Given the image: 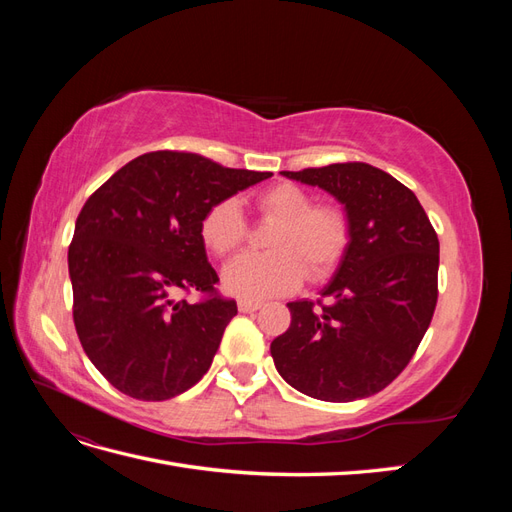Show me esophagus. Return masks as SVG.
<instances>
[{"label":"esophagus","mask_w":512,"mask_h":512,"mask_svg":"<svg viewBox=\"0 0 512 512\" xmlns=\"http://www.w3.org/2000/svg\"><path fill=\"white\" fill-rule=\"evenodd\" d=\"M260 305H262L260 301H250V299H239V303H237L241 314H252V312H256V309H260Z\"/></svg>","instance_id":"1"}]
</instances>
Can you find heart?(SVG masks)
I'll return each instance as SVG.
<instances>
[{"label":"heart","instance_id":"b5f03b06","mask_svg":"<svg viewBox=\"0 0 512 512\" xmlns=\"http://www.w3.org/2000/svg\"><path fill=\"white\" fill-rule=\"evenodd\" d=\"M262 218L277 222L269 254H241L230 260L224 288L241 299H267L297 288L303 280L331 275L350 239L346 213L333 205H314L309 192L294 183H277L256 196ZM247 224L237 200L215 203L200 222V237L213 254L228 256L245 241Z\"/></svg>","mask_w":512,"mask_h":512}]
</instances>
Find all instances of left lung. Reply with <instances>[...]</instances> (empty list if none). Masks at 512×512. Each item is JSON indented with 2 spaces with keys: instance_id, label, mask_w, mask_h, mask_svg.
Masks as SVG:
<instances>
[{
  "instance_id": "8db88e82",
  "label": "left lung",
  "mask_w": 512,
  "mask_h": 512,
  "mask_svg": "<svg viewBox=\"0 0 512 512\" xmlns=\"http://www.w3.org/2000/svg\"><path fill=\"white\" fill-rule=\"evenodd\" d=\"M282 175L342 203L350 239L320 290L329 303H288L290 327L271 344L275 369L314 399L376 395L404 371L429 329L438 301L436 230L414 192L376 166L346 162Z\"/></svg>"
}]
</instances>
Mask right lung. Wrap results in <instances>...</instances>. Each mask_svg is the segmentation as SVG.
Masks as SVG:
<instances>
[{"instance_id": "1", "label": "right lung", "mask_w": 512, "mask_h": 512, "mask_svg": "<svg viewBox=\"0 0 512 512\" xmlns=\"http://www.w3.org/2000/svg\"><path fill=\"white\" fill-rule=\"evenodd\" d=\"M271 173L196 153L138 156L87 198L68 250L74 327L85 354L134 399L177 397L207 374L237 303L215 294L200 222ZM200 289V304L177 302Z\"/></svg>"}]
</instances>
